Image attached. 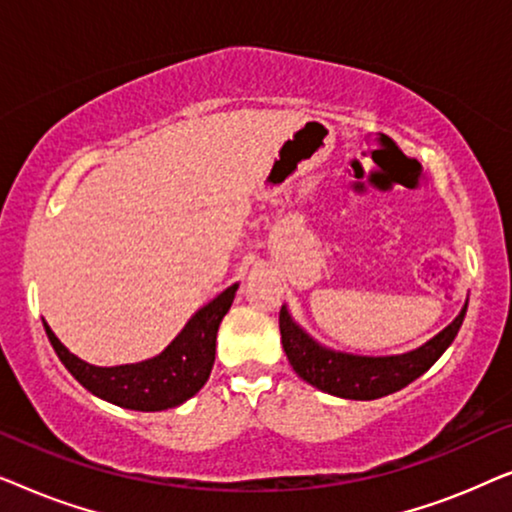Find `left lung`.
Returning <instances> with one entry per match:
<instances>
[{
    "instance_id": "left-lung-1",
    "label": "left lung",
    "mask_w": 512,
    "mask_h": 512,
    "mask_svg": "<svg viewBox=\"0 0 512 512\" xmlns=\"http://www.w3.org/2000/svg\"><path fill=\"white\" fill-rule=\"evenodd\" d=\"M466 307L468 303L459 312V317L436 338L415 352L401 356H354L331 352V349L317 345L303 328L293 324L286 307L279 312V331H282V345L289 363L305 382L340 398L373 401V398H382L408 387L440 359V354L457 338L459 328L464 324Z\"/></svg>"
}]
</instances>
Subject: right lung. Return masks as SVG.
<instances>
[{
	"mask_svg": "<svg viewBox=\"0 0 512 512\" xmlns=\"http://www.w3.org/2000/svg\"><path fill=\"white\" fill-rule=\"evenodd\" d=\"M235 291L237 284L228 286L221 296L202 307L163 354L142 363H130V366H90L55 338L46 321L44 328L58 359L90 394L128 410H167L177 408L205 387L214 366L216 331L233 305Z\"/></svg>",
	"mask_w": 512,
	"mask_h": 512,
	"instance_id": "obj_1",
	"label": "right lung"
}]
</instances>
